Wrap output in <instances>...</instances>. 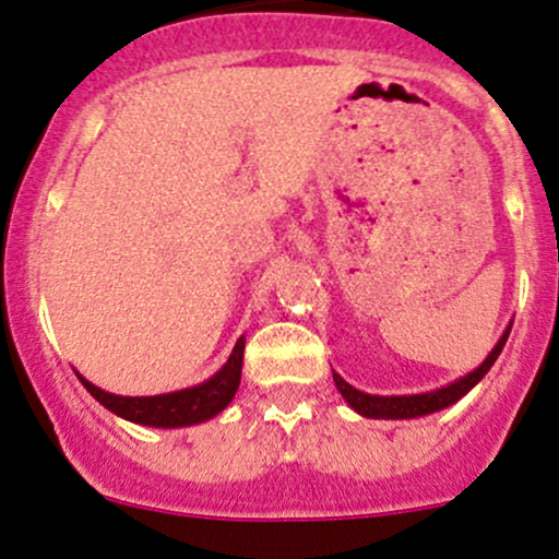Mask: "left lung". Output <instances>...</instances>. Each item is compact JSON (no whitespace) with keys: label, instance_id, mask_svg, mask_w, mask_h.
I'll return each mask as SVG.
<instances>
[{"label":"left lung","instance_id":"left-lung-1","mask_svg":"<svg viewBox=\"0 0 559 559\" xmlns=\"http://www.w3.org/2000/svg\"><path fill=\"white\" fill-rule=\"evenodd\" d=\"M507 337H510V328H507L504 335H501L497 348L488 354V359L483 361L475 372H469L467 378L451 382V385L441 388V391L419 393V396H369V393H361V391H356L354 385H348V382L343 380L337 372H332V378H335V385H337V391L343 393V399H346L348 404L364 417H380V419L423 417V415H430V412L447 409V406L454 404V401H460L462 396H465L469 388L478 385V382L483 380V374H486L488 369H491V364L497 361L501 348H504Z\"/></svg>","mask_w":559,"mask_h":559}]
</instances>
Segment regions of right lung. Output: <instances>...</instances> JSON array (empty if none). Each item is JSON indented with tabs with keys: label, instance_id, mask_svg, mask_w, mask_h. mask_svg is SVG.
Instances as JSON below:
<instances>
[{
	"label": "right lung",
	"instance_id": "add662e5",
	"mask_svg": "<svg viewBox=\"0 0 559 559\" xmlns=\"http://www.w3.org/2000/svg\"><path fill=\"white\" fill-rule=\"evenodd\" d=\"M242 350H246V341L240 337L229 361L211 380H205L203 385L187 388V391L163 393V396H116V393L99 391L90 380H79L112 415L131 419L136 425H153V428H181V425L205 423L229 404L240 385Z\"/></svg>",
	"mask_w": 559,
	"mask_h": 559
}]
</instances>
